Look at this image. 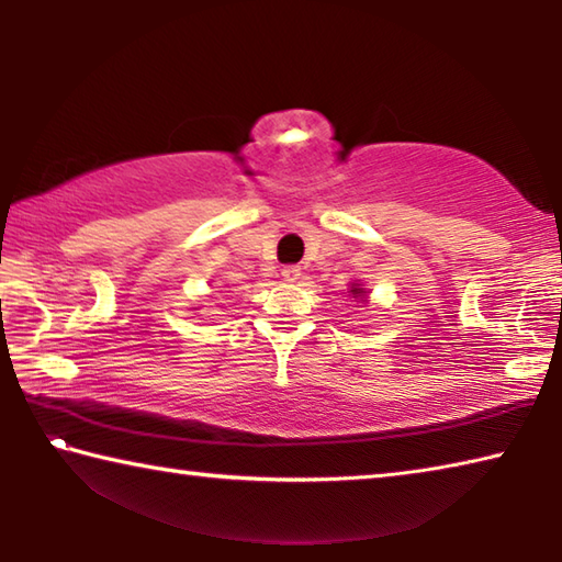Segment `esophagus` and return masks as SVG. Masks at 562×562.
I'll return each instance as SVG.
<instances>
[{
    "mask_svg": "<svg viewBox=\"0 0 562 562\" xmlns=\"http://www.w3.org/2000/svg\"><path fill=\"white\" fill-rule=\"evenodd\" d=\"M300 278H302V268H300V265H284V268H282V280L297 282Z\"/></svg>",
    "mask_w": 562,
    "mask_h": 562,
    "instance_id": "1",
    "label": "esophagus"
}]
</instances>
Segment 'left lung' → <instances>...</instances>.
Segmentation results:
<instances>
[{
  "label": "left lung",
  "instance_id": "left-lung-1",
  "mask_svg": "<svg viewBox=\"0 0 562 562\" xmlns=\"http://www.w3.org/2000/svg\"><path fill=\"white\" fill-rule=\"evenodd\" d=\"M351 297L355 300H359V302H367V290L361 288V284H357V282H351Z\"/></svg>",
  "mask_w": 562,
  "mask_h": 562
}]
</instances>
